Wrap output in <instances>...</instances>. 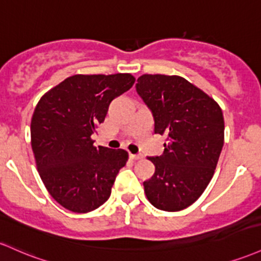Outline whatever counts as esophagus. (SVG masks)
<instances>
[{
	"label": "esophagus",
	"mask_w": 261,
	"mask_h": 261,
	"mask_svg": "<svg viewBox=\"0 0 261 261\" xmlns=\"http://www.w3.org/2000/svg\"><path fill=\"white\" fill-rule=\"evenodd\" d=\"M130 159H133V160H142V159H144V156H142V154H133V153H130Z\"/></svg>",
	"instance_id": "esophagus-1"
}]
</instances>
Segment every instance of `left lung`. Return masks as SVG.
<instances>
[{
  "label": "left lung",
  "instance_id": "obj_1",
  "mask_svg": "<svg viewBox=\"0 0 261 261\" xmlns=\"http://www.w3.org/2000/svg\"><path fill=\"white\" fill-rule=\"evenodd\" d=\"M136 91L152 113L154 134L167 142L161 156L148 157L156 170L144 182L157 210L190 207L207 188L224 145V119L214 99L178 75L144 74Z\"/></svg>",
  "mask_w": 261,
  "mask_h": 261
}]
</instances>
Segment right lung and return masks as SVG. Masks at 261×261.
I'll use <instances>...</instances> for the list:
<instances>
[{"label": "right lung", "mask_w": 261, "mask_h": 261, "mask_svg": "<svg viewBox=\"0 0 261 261\" xmlns=\"http://www.w3.org/2000/svg\"><path fill=\"white\" fill-rule=\"evenodd\" d=\"M131 74L76 75L50 89L37 104L31 144L45 188L59 204L88 213L109 199L125 150L95 147L91 135L114 99L134 85Z\"/></svg>", "instance_id": "right-lung-1"}]
</instances>
